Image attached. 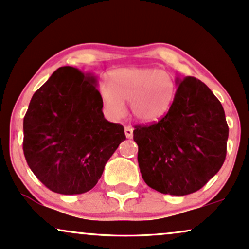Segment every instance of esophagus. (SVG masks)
Listing matches in <instances>:
<instances>
[{
	"instance_id": "1",
	"label": "esophagus",
	"mask_w": 249,
	"mask_h": 249,
	"mask_svg": "<svg viewBox=\"0 0 249 249\" xmlns=\"http://www.w3.org/2000/svg\"><path fill=\"white\" fill-rule=\"evenodd\" d=\"M133 130L134 128L130 127V125H127V127L124 128V134L127 139H131V137H133Z\"/></svg>"
}]
</instances>
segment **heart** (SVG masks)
<instances>
[{
  "label": "heart",
  "mask_w": 249,
  "mask_h": 249,
  "mask_svg": "<svg viewBox=\"0 0 249 249\" xmlns=\"http://www.w3.org/2000/svg\"><path fill=\"white\" fill-rule=\"evenodd\" d=\"M110 80L101 81L100 94L105 109L112 118H121L125 112L124 102H130L136 120L157 121L169 112L176 95L174 78L160 69H120L112 73Z\"/></svg>",
  "instance_id": "1"
}]
</instances>
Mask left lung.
<instances>
[{"label": "left lung", "instance_id": "8db88e82", "mask_svg": "<svg viewBox=\"0 0 249 249\" xmlns=\"http://www.w3.org/2000/svg\"><path fill=\"white\" fill-rule=\"evenodd\" d=\"M166 115L136 125L140 171L148 186L164 195L185 196L203 188L224 164L229 125L212 90L194 77L177 78Z\"/></svg>", "mask_w": 249, "mask_h": 249}]
</instances>
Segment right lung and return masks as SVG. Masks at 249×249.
<instances>
[{"label":"right lung","mask_w":249,"mask_h":249,"mask_svg":"<svg viewBox=\"0 0 249 249\" xmlns=\"http://www.w3.org/2000/svg\"><path fill=\"white\" fill-rule=\"evenodd\" d=\"M92 73L59 67L32 95L23 121V151L35 176L51 191L80 195L100 179L125 140L120 124L102 113Z\"/></svg>","instance_id":"right-lung-1"}]
</instances>
